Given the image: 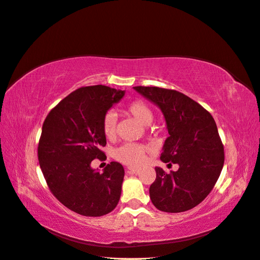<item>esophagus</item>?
Masks as SVG:
<instances>
[{"mask_svg":"<svg viewBox=\"0 0 260 260\" xmlns=\"http://www.w3.org/2000/svg\"><path fill=\"white\" fill-rule=\"evenodd\" d=\"M127 172H128V174H130V175H139L140 174V169L130 167V168H128Z\"/></svg>","mask_w":260,"mask_h":260,"instance_id":"1","label":"esophagus"}]
</instances>
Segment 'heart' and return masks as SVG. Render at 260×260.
I'll list each match as a JSON object with an SVG mask.
<instances>
[{"label": "heart", "instance_id": "obj_1", "mask_svg": "<svg viewBox=\"0 0 260 260\" xmlns=\"http://www.w3.org/2000/svg\"><path fill=\"white\" fill-rule=\"evenodd\" d=\"M125 112L133 116L142 124L152 122L154 114L152 108L143 101H133L125 107ZM117 118L114 113L107 112L102 118V131L107 139H114L116 136ZM147 147L138 143H125L118 147L115 151V158L124 165L131 167H140L146 158Z\"/></svg>", "mask_w": 260, "mask_h": 260}]
</instances>
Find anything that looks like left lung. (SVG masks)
Returning a JSON list of instances; mask_svg holds the SVG:
<instances>
[{
  "mask_svg": "<svg viewBox=\"0 0 260 260\" xmlns=\"http://www.w3.org/2000/svg\"><path fill=\"white\" fill-rule=\"evenodd\" d=\"M160 108L169 137L160 160L178 164L177 171L156 167L149 186L154 206L165 212H182L198 206L214 188L221 174L224 151L214 118L198 102L176 90L135 86Z\"/></svg>",
  "mask_w": 260,
  "mask_h": 260,
  "instance_id": "left-lung-1",
  "label": "left lung"
}]
</instances>
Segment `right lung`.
Here are the masks:
<instances>
[{"label": "right lung", "instance_id": "add662e5", "mask_svg": "<svg viewBox=\"0 0 260 260\" xmlns=\"http://www.w3.org/2000/svg\"><path fill=\"white\" fill-rule=\"evenodd\" d=\"M124 95L106 85L82 86L72 92L46 116L38 145V158L52 194L62 205L86 217L115 209L124 170L112 161L99 172L93 159L106 158L102 118Z\"/></svg>", "mask_w": 260, "mask_h": 260}]
</instances>
